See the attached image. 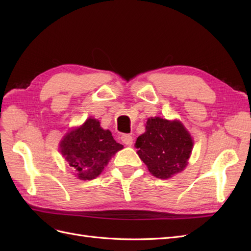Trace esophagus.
I'll list each match as a JSON object with an SVG mask.
<instances>
[{"instance_id": "34e87169", "label": "esophagus", "mask_w": 251, "mask_h": 251, "mask_svg": "<svg viewBox=\"0 0 251 251\" xmlns=\"http://www.w3.org/2000/svg\"><path fill=\"white\" fill-rule=\"evenodd\" d=\"M121 141H123L126 146H132L133 144V137L128 134H124L121 136Z\"/></svg>"}]
</instances>
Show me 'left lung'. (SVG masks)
Returning <instances> with one entry per match:
<instances>
[{
    "label": "left lung",
    "instance_id": "left-lung-1",
    "mask_svg": "<svg viewBox=\"0 0 251 251\" xmlns=\"http://www.w3.org/2000/svg\"><path fill=\"white\" fill-rule=\"evenodd\" d=\"M135 147L153 176L169 179L185 169L194 141L179 120L151 117L147 121L146 132L136 140Z\"/></svg>",
    "mask_w": 251,
    "mask_h": 251
}]
</instances>
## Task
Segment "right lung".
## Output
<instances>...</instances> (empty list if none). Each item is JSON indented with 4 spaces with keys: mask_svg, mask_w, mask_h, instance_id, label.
Listing matches in <instances>:
<instances>
[{
    "mask_svg": "<svg viewBox=\"0 0 251 251\" xmlns=\"http://www.w3.org/2000/svg\"><path fill=\"white\" fill-rule=\"evenodd\" d=\"M60 153L80 180L100 176L113 155L124 146L114 140L109 130H103L100 121L88 118L82 126L68 132L59 143Z\"/></svg>",
    "mask_w": 251,
    "mask_h": 251,
    "instance_id": "obj_1",
    "label": "right lung"
}]
</instances>
